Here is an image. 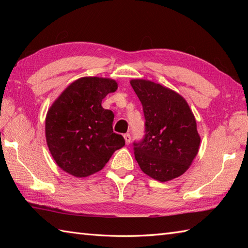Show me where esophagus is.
I'll return each mask as SVG.
<instances>
[{
  "label": "esophagus",
  "instance_id": "obj_1",
  "mask_svg": "<svg viewBox=\"0 0 248 248\" xmlns=\"http://www.w3.org/2000/svg\"><path fill=\"white\" fill-rule=\"evenodd\" d=\"M124 140H125V144L129 145L131 143V135L129 133H125L124 135Z\"/></svg>",
  "mask_w": 248,
  "mask_h": 248
}]
</instances>
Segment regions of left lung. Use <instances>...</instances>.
Wrapping results in <instances>:
<instances>
[{"label": "left lung", "mask_w": 248, "mask_h": 248, "mask_svg": "<svg viewBox=\"0 0 248 248\" xmlns=\"http://www.w3.org/2000/svg\"><path fill=\"white\" fill-rule=\"evenodd\" d=\"M143 105L145 138L134 143L140 170L160 182L183 175L198 154L196 119L181 94L143 78L130 81Z\"/></svg>", "instance_id": "obj_1"}]
</instances>
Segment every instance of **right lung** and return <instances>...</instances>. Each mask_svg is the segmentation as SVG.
<instances>
[{"instance_id":"right-lung-1","label":"right lung","mask_w":248,"mask_h":248,"mask_svg":"<svg viewBox=\"0 0 248 248\" xmlns=\"http://www.w3.org/2000/svg\"><path fill=\"white\" fill-rule=\"evenodd\" d=\"M117 88L112 78H80L48 109L46 144L56 164L69 175L84 178L98 172L124 146L123 136L113 132V112L101 105Z\"/></svg>"}]
</instances>
